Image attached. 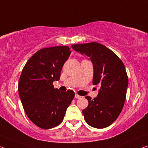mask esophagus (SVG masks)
Listing matches in <instances>:
<instances>
[{
  "label": "esophagus",
  "mask_w": 148,
  "mask_h": 148,
  "mask_svg": "<svg viewBox=\"0 0 148 148\" xmlns=\"http://www.w3.org/2000/svg\"><path fill=\"white\" fill-rule=\"evenodd\" d=\"M75 98H76V99H80V98H81V96L78 95V94H76L75 95Z\"/></svg>",
  "instance_id": "esophagus-1"
}]
</instances>
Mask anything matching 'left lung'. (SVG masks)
I'll return each instance as SVG.
<instances>
[{"label":"left lung","instance_id":"obj_1","mask_svg":"<svg viewBox=\"0 0 148 148\" xmlns=\"http://www.w3.org/2000/svg\"><path fill=\"white\" fill-rule=\"evenodd\" d=\"M72 47L90 58L94 68L92 84L100 87L97 97H85L88 105L82 111L84 119L95 128L107 127L117 119L125 101L128 76L124 64L113 51L97 42Z\"/></svg>","mask_w":148,"mask_h":148}]
</instances>
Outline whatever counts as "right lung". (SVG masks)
<instances>
[{"instance_id":"obj_1","label":"right lung","mask_w":148,"mask_h":148,"mask_svg":"<svg viewBox=\"0 0 148 148\" xmlns=\"http://www.w3.org/2000/svg\"><path fill=\"white\" fill-rule=\"evenodd\" d=\"M71 51L68 46L41 49L27 62L18 81V90L26 115L39 127L53 128L61 123L75 93L53 87Z\"/></svg>"}]
</instances>
